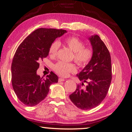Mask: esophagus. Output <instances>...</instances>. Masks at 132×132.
Listing matches in <instances>:
<instances>
[{"instance_id":"1","label":"esophagus","mask_w":132,"mask_h":132,"mask_svg":"<svg viewBox=\"0 0 132 132\" xmlns=\"http://www.w3.org/2000/svg\"><path fill=\"white\" fill-rule=\"evenodd\" d=\"M64 79H62V78H59V80H58V81H59V82H61V81H64Z\"/></svg>"}]
</instances>
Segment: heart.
Here are the masks:
<instances>
[{
  "instance_id": "b5f03b06",
  "label": "heart",
  "mask_w": 132,
  "mask_h": 132,
  "mask_svg": "<svg viewBox=\"0 0 132 132\" xmlns=\"http://www.w3.org/2000/svg\"><path fill=\"white\" fill-rule=\"evenodd\" d=\"M67 46L74 52V60L78 65L84 67L90 63L93 56V51L90 47H84V43L81 39L75 37H69L64 40ZM60 46V42L55 41L51 44L49 53L51 56L57 55ZM55 71L61 76L66 77L70 73L76 71V67L73 63L59 62L55 64Z\"/></svg>"
}]
</instances>
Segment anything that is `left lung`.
<instances>
[{
	"mask_svg": "<svg viewBox=\"0 0 132 132\" xmlns=\"http://www.w3.org/2000/svg\"><path fill=\"white\" fill-rule=\"evenodd\" d=\"M92 46L93 56L87 65L77 76L81 85H77L74 93L69 95L71 102L77 108L88 110L101 103L108 93L112 80L111 56L104 42L97 35L88 37ZM83 82L88 85L81 86Z\"/></svg>",
	"mask_w": 132,
	"mask_h": 132,
	"instance_id": "obj_1",
	"label": "left lung"
}]
</instances>
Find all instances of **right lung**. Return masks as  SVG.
<instances>
[{"instance_id": "obj_1", "label": "right lung", "mask_w": 132, "mask_h": 132, "mask_svg": "<svg viewBox=\"0 0 132 132\" xmlns=\"http://www.w3.org/2000/svg\"><path fill=\"white\" fill-rule=\"evenodd\" d=\"M66 32L62 29L38 28L18 47L12 63V82L17 97L24 104H38L47 96L51 85L57 82L58 77L52 71L44 79L37 70L39 62L48 55L51 44Z\"/></svg>"}]
</instances>
